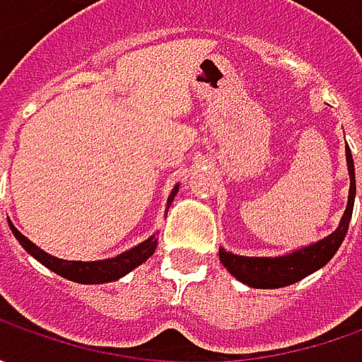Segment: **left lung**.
Masks as SVG:
<instances>
[{
	"label": "left lung",
	"instance_id": "1",
	"mask_svg": "<svg viewBox=\"0 0 362 362\" xmlns=\"http://www.w3.org/2000/svg\"><path fill=\"white\" fill-rule=\"evenodd\" d=\"M346 165H349V175H351V191H349V203L346 211L341 219V226L334 233L320 242L313 243L304 250L292 252L288 256L280 257H245L230 254L226 250H219V259L221 264L233 274L240 282L252 286V288H282L298 282L313 274L318 268L330 262V257L337 254L341 247L342 240L349 231L351 216H353V205H355V163L351 148L346 146Z\"/></svg>",
	"mask_w": 362,
	"mask_h": 362
}]
</instances>
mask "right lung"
<instances>
[{"mask_svg": "<svg viewBox=\"0 0 362 362\" xmlns=\"http://www.w3.org/2000/svg\"><path fill=\"white\" fill-rule=\"evenodd\" d=\"M177 193V187L173 189L169 203ZM9 228L13 231L16 240L23 245V250L34 256L40 264H44L48 270L56 272L58 276H62L66 280H72L78 284H105V282H112L119 280L124 274L134 270L136 266H141L148 257L153 256L155 247H157V238L151 235L148 240L139 243L136 247H132L129 252L120 254L117 257H108V259H98V262H70V259H60L46 254L44 250H40L35 243H32L25 235H21L20 231L13 228V223H9Z\"/></svg>", "mask_w": 362, "mask_h": 362, "instance_id": "right-lung-1", "label": "right lung"}]
</instances>
